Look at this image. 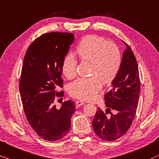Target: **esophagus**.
<instances>
[{
	"instance_id": "esophagus-1",
	"label": "esophagus",
	"mask_w": 159,
	"mask_h": 159,
	"mask_svg": "<svg viewBox=\"0 0 159 159\" xmlns=\"http://www.w3.org/2000/svg\"><path fill=\"white\" fill-rule=\"evenodd\" d=\"M84 105V102L83 101H80V100H78L75 102V106L76 107H79L80 106H81V105Z\"/></svg>"
}]
</instances>
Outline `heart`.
Returning <instances> with one entry per match:
<instances>
[{"label":"heart","instance_id":"heart-1","mask_svg":"<svg viewBox=\"0 0 159 159\" xmlns=\"http://www.w3.org/2000/svg\"><path fill=\"white\" fill-rule=\"evenodd\" d=\"M82 60L92 62L89 78H80L70 84L69 92L72 96L84 100H92L102 89V81L110 84L119 72L121 55L119 48L113 42L96 35L85 36L76 48ZM78 61L73 54L65 57L62 70L65 77L73 78L77 73Z\"/></svg>","mask_w":159,"mask_h":159}]
</instances>
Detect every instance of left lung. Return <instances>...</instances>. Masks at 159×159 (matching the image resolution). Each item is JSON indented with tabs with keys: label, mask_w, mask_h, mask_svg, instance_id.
Masks as SVG:
<instances>
[{
	"label": "left lung",
	"mask_w": 159,
	"mask_h": 159,
	"mask_svg": "<svg viewBox=\"0 0 159 159\" xmlns=\"http://www.w3.org/2000/svg\"><path fill=\"white\" fill-rule=\"evenodd\" d=\"M123 42L126 48L123 54L119 72L112 81V89L105 94L106 113L98 107L92 120L95 134L106 141L116 140L127 132L136 115L140 92L136 58L129 46ZM107 113L111 116H107Z\"/></svg>",
	"instance_id": "1"
}]
</instances>
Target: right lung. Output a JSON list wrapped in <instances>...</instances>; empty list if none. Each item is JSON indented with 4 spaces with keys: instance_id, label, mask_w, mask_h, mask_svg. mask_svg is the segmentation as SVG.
Listing matches in <instances>:
<instances>
[{
    "instance_id": "right-lung-1",
    "label": "right lung",
    "mask_w": 159,
    "mask_h": 159,
    "mask_svg": "<svg viewBox=\"0 0 159 159\" xmlns=\"http://www.w3.org/2000/svg\"><path fill=\"white\" fill-rule=\"evenodd\" d=\"M70 33H45L37 38L27 48L20 81V92L27 120L40 137L48 141L62 139L70 128L75 110L71 100L56 107V97L61 98L62 64L73 43Z\"/></svg>"
}]
</instances>
